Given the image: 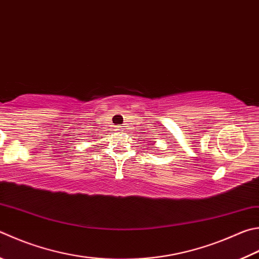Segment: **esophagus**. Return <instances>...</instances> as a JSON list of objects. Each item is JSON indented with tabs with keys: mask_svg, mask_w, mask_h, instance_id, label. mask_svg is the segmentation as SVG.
<instances>
[{
	"mask_svg": "<svg viewBox=\"0 0 259 259\" xmlns=\"http://www.w3.org/2000/svg\"><path fill=\"white\" fill-rule=\"evenodd\" d=\"M115 130H116V131H120V133H121V131L124 130V128H123V126H122V125H117Z\"/></svg>",
	"mask_w": 259,
	"mask_h": 259,
	"instance_id": "1",
	"label": "esophagus"
}]
</instances>
